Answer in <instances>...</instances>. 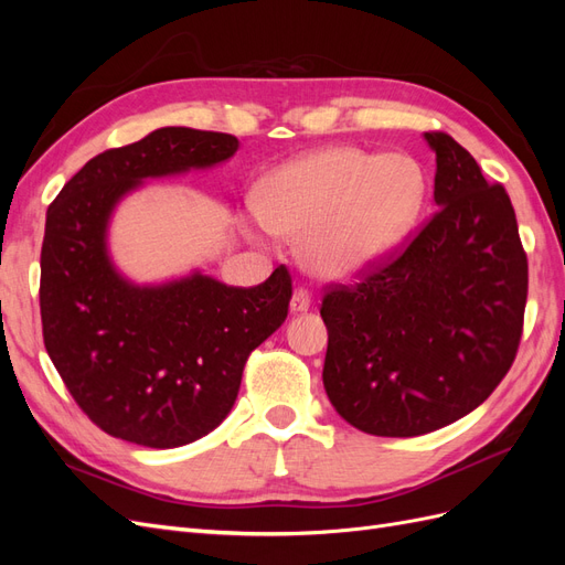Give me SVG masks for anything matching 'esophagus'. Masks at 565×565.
Returning <instances> with one entry per match:
<instances>
[{
  "mask_svg": "<svg viewBox=\"0 0 565 565\" xmlns=\"http://www.w3.org/2000/svg\"><path fill=\"white\" fill-rule=\"evenodd\" d=\"M311 309V297L306 289H297V292L292 295V301H289V311L292 313H306Z\"/></svg>",
  "mask_w": 565,
  "mask_h": 565,
  "instance_id": "34e87169",
  "label": "esophagus"
}]
</instances>
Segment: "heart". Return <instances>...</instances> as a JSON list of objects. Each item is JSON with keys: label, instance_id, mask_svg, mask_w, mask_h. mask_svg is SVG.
<instances>
[{"label": "heart", "instance_id": "obj_1", "mask_svg": "<svg viewBox=\"0 0 565 565\" xmlns=\"http://www.w3.org/2000/svg\"><path fill=\"white\" fill-rule=\"evenodd\" d=\"M424 193V172L413 158L334 146L270 172L254 218L280 237H301V262L313 276L344 280L405 241Z\"/></svg>", "mask_w": 565, "mask_h": 565}]
</instances>
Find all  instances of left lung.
<instances>
[{
	"mask_svg": "<svg viewBox=\"0 0 565 565\" xmlns=\"http://www.w3.org/2000/svg\"><path fill=\"white\" fill-rule=\"evenodd\" d=\"M436 152L438 210L386 264L322 297V384L337 413L372 436L409 438L481 405L514 363L527 259L502 183L452 136Z\"/></svg>",
	"mask_w": 565,
	"mask_h": 565,
	"instance_id": "8db88e82",
	"label": "left lung"
}]
</instances>
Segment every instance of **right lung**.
I'll list each match as a JSON object with an SVG mask.
<instances>
[{
	"instance_id": "1",
	"label": "right lung",
	"mask_w": 565,
	"mask_h": 565,
	"mask_svg": "<svg viewBox=\"0 0 565 565\" xmlns=\"http://www.w3.org/2000/svg\"><path fill=\"white\" fill-rule=\"evenodd\" d=\"M231 134L162 127L92 158L46 210L40 311L44 347L98 429L146 448H179L226 419L249 353L287 318L285 266L256 287L200 270L136 285L108 254L117 202L146 179L235 156Z\"/></svg>"
}]
</instances>
